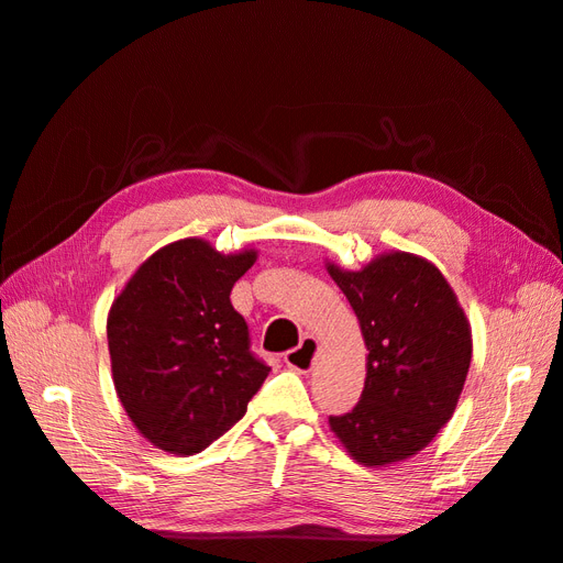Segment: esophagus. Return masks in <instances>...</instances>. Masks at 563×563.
<instances>
[{"mask_svg": "<svg viewBox=\"0 0 563 563\" xmlns=\"http://www.w3.org/2000/svg\"><path fill=\"white\" fill-rule=\"evenodd\" d=\"M317 352H320V342H317L312 335H306L301 340V345L289 350L283 354L285 363L289 365L291 371H299V373H308L312 365H314V358H317Z\"/></svg>", "mask_w": 563, "mask_h": 563, "instance_id": "obj_1", "label": "esophagus"}]
</instances>
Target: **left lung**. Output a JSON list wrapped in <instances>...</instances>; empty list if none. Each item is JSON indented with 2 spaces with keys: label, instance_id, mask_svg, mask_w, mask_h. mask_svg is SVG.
<instances>
[{
  "label": "left lung",
  "instance_id": "8db88e82",
  "mask_svg": "<svg viewBox=\"0 0 563 563\" xmlns=\"http://www.w3.org/2000/svg\"><path fill=\"white\" fill-rule=\"evenodd\" d=\"M368 347L352 411L329 426L365 467L423 451L453 417L472 363V329L442 272L411 253H386L361 272L329 264Z\"/></svg>",
  "mask_w": 563,
  "mask_h": 563
}]
</instances>
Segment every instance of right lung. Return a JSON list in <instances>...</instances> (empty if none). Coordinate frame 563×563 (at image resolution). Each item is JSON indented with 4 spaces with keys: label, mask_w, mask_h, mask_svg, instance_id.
<instances>
[{
    "label": "right lung",
    "mask_w": 563,
    "mask_h": 563,
    "mask_svg": "<svg viewBox=\"0 0 563 563\" xmlns=\"http://www.w3.org/2000/svg\"><path fill=\"white\" fill-rule=\"evenodd\" d=\"M255 251L218 253L181 239L142 262L108 314L117 396L167 453L205 451L246 413L268 375L230 291Z\"/></svg>",
    "instance_id": "obj_1"
}]
</instances>
